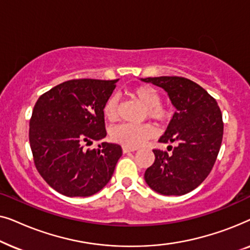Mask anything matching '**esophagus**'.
I'll return each mask as SVG.
<instances>
[{"label":"esophagus","instance_id":"34e87169","mask_svg":"<svg viewBox=\"0 0 250 250\" xmlns=\"http://www.w3.org/2000/svg\"><path fill=\"white\" fill-rule=\"evenodd\" d=\"M135 148H127V146H123V152L124 153H127V152H133L135 151Z\"/></svg>","mask_w":250,"mask_h":250}]
</instances>
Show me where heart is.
<instances>
[{"label":"heart","mask_w":250,"mask_h":250,"mask_svg":"<svg viewBox=\"0 0 250 250\" xmlns=\"http://www.w3.org/2000/svg\"><path fill=\"white\" fill-rule=\"evenodd\" d=\"M132 95L146 107L148 117L157 122H163L167 117V111L160 105V95L155 87L150 85H140L132 91ZM104 118L109 122H115L118 117V98L111 95L104 102L102 108ZM152 127L150 125L121 124L110 131L112 141L127 148H138L152 135Z\"/></svg>","instance_id":"heart-1"}]
</instances>
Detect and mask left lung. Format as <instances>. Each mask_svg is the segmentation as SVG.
I'll use <instances>...</instances> for the list:
<instances>
[{
    "label": "left lung",
    "instance_id": "1",
    "mask_svg": "<svg viewBox=\"0 0 250 250\" xmlns=\"http://www.w3.org/2000/svg\"><path fill=\"white\" fill-rule=\"evenodd\" d=\"M167 92L176 111L162 143L167 149L153 150L155 163L145 173L153 191L164 196H182L203 183L213 168L223 138V121L217 102L200 85L184 77L141 78Z\"/></svg>",
    "mask_w": 250,
    "mask_h": 250
}]
</instances>
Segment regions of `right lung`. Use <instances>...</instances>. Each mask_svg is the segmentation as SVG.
Returning a JSON list of instances; mask_svg holds the SVG:
<instances>
[{
  "instance_id": "add662e5",
  "label": "right lung",
  "mask_w": 250,
  "mask_h": 250,
  "mask_svg": "<svg viewBox=\"0 0 250 250\" xmlns=\"http://www.w3.org/2000/svg\"><path fill=\"white\" fill-rule=\"evenodd\" d=\"M118 80H71L41 95L29 122V143L41 176L67 197H88L107 186L122 146L102 142L107 135L104 102Z\"/></svg>"
}]
</instances>
